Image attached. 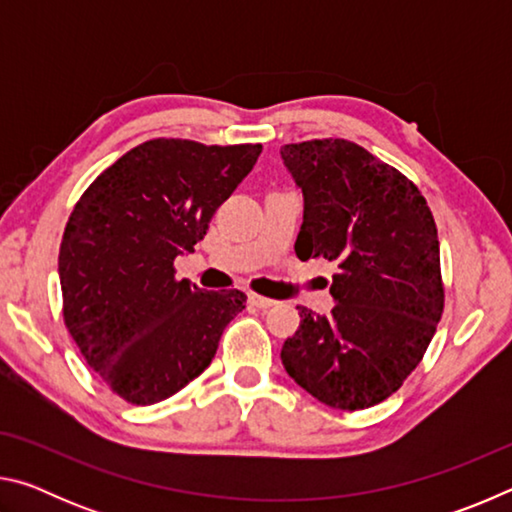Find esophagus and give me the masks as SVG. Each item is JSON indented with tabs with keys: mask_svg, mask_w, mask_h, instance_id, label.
<instances>
[{
	"mask_svg": "<svg viewBox=\"0 0 512 512\" xmlns=\"http://www.w3.org/2000/svg\"><path fill=\"white\" fill-rule=\"evenodd\" d=\"M248 302H250V305H253V307H257V309H268V307H273V305H275V300L259 296V293H250V296H248Z\"/></svg>",
	"mask_w": 512,
	"mask_h": 512,
	"instance_id": "obj_1",
	"label": "esophagus"
}]
</instances>
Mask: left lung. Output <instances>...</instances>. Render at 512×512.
Wrapping results in <instances>:
<instances>
[{
	"instance_id": "1",
	"label": "left lung",
	"mask_w": 512,
	"mask_h": 512,
	"mask_svg": "<svg viewBox=\"0 0 512 512\" xmlns=\"http://www.w3.org/2000/svg\"><path fill=\"white\" fill-rule=\"evenodd\" d=\"M280 153L305 196L296 255L339 262L332 314L298 307L282 363L318 402L368 409L404 384L443 316L436 221L420 189L359 144L309 140Z\"/></svg>"
}]
</instances>
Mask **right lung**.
Masks as SVG:
<instances>
[{
    "label": "right lung",
    "mask_w": 512,
    "mask_h": 512,
    "mask_svg": "<svg viewBox=\"0 0 512 512\" xmlns=\"http://www.w3.org/2000/svg\"><path fill=\"white\" fill-rule=\"evenodd\" d=\"M262 153V144L205 146L149 140L110 164L74 205L58 275L67 332L121 400H167L210 366L246 293L176 280L214 212Z\"/></svg>",
    "instance_id": "obj_1"
}]
</instances>
